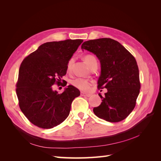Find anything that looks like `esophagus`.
I'll return each instance as SVG.
<instances>
[{"instance_id":"obj_1","label":"esophagus","mask_w":161,"mask_h":161,"mask_svg":"<svg viewBox=\"0 0 161 161\" xmlns=\"http://www.w3.org/2000/svg\"><path fill=\"white\" fill-rule=\"evenodd\" d=\"M80 95L82 96V97H88L91 96V95H89V94H86V93H85V92H80Z\"/></svg>"}]
</instances>
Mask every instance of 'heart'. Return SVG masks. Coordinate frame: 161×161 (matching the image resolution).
I'll return each instance as SVG.
<instances>
[{
	"label": "heart",
	"mask_w": 161,
	"mask_h": 161,
	"mask_svg": "<svg viewBox=\"0 0 161 161\" xmlns=\"http://www.w3.org/2000/svg\"><path fill=\"white\" fill-rule=\"evenodd\" d=\"M84 61L87 64L89 68L94 64L95 62H97L96 58L92 55H86L84 57ZM73 62V59L71 58V59L69 60V61L67 63V70H69L71 69V66ZM71 84L76 87V89H79L82 91H88L90 89V87L91 85V82L88 80L84 79H80V78H77V79H75L74 80H72L71 81Z\"/></svg>",
	"instance_id": "obj_1"
}]
</instances>
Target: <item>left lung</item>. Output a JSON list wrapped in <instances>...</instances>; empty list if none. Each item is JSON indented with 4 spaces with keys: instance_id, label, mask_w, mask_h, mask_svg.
<instances>
[{
    "instance_id": "1",
    "label": "left lung",
    "mask_w": 161,
    "mask_h": 161,
    "mask_svg": "<svg viewBox=\"0 0 161 161\" xmlns=\"http://www.w3.org/2000/svg\"><path fill=\"white\" fill-rule=\"evenodd\" d=\"M97 56L101 63L97 88L107 89L102 103L93 108L99 118L109 122L125 119L134 109L140 92L139 70L135 58L113 39L100 38L86 41L81 46Z\"/></svg>"
}]
</instances>
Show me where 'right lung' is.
Instances as JSON below:
<instances>
[{
	"instance_id": "obj_1",
	"label": "right lung",
	"mask_w": 161,
	"mask_h": 161,
	"mask_svg": "<svg viewBox=\"0 0 161 161\" xmlns=\"http://www.w3.org/2000/svg\"><path fill=\"white\" fill-rule=\"evenodd\" d=\"M82 42H46L23 60L16 84L19 105L37 127L50 129L60 124L69 116L72 101L80 95L79 90L72 85L60 94L52 86L62 83L67 63Z\"/></svg>"
}]
</instances>
